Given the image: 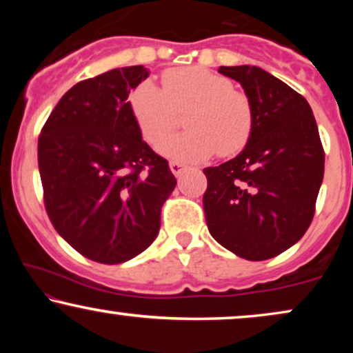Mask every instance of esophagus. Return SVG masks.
Returning <instances> with one entry per match:
<instances>
[{
  "label": "esophagus",
  "mask_w": 353,
  "mask_h": 353,
  "mask_svg": "<svg viewBox=\"0 0 353 353\" xmlns=\"http://www.w3.org/2000/svg\"><path fill=\"white\" fill-rule=\"evenodd\" d=\"M169 168H171V171H172V174L176 177H179L182 172L185 171V164H182V163H176V161H172L171 164H169Z\"/></svg>",
  "instance_id": "esophagus-1"
}]
</instances>
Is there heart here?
Segmentation results:
<instances>
[{
    "label": "heart",
    "mask_w": 353,
    "mask_h": 353,
    "mask_svg": "<svg viewBox=\"0 0 353 353\" xmlns=\"http://www.w3.org/2000/svg\"><path fill=\"white\" fill-rule=\"evenodd\" d=\"M189 107L183 123L188 129L165 140L175 120L174 110ZM129 111L148 144L157 145L164 157L179 163H201L214 152L232 156L252 136L254 108L232 81L205 68L168 70L163 89L143 81L129 94Z\"/></svg>",
    "instance_id": "obj_1"
}]
</instances>
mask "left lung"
I'll list each match as a JSON object with an SVG mask.
<instances>
[{"label": "left lung", "instance_id": "left-lung-1", "mask_svg": "<svg viewBox=\"0 0 353 353\" xmlns=\"http://www.w3.org/2000/svg\"><path fill=\"white\" fill-rule=\"evenodd\" d=\"M244 88L254 129L244 151L205 168L210 236L247 261L282 254L309 229L323 179L319 128L307 99L257 66H221Z\"/></svg>", "mask_w": 353, "mask_h": 353}]
</instances>
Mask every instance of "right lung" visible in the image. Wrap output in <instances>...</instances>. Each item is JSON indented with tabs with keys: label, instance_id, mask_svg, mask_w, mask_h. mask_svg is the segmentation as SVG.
<instances>
[{
	"label": "right lung",
	"instance_id": "obj_1",
	"mask_svg": "<svg viewBox=\"0 0 353 353\" xmlns=\"http://www.w3.org/2000/svg\"><path fill=\"white\" fill-rule=\"evenodd\" d=\"M149 76L117 68L72 86L43 125L38 165L44 208L81 255L121 264L152 244L176 188L168 161L143 141L129 92Z\"/></svg>",
	"mask_w": 353,
	"mask_h": 353
}]
</instances>
